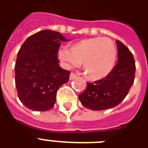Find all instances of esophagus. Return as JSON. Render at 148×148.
<instances>
[{
	"mask_svg": "<svg viewBox=\"0 0 148 148\" xmlns=\"http://www.w3.org/2000/svg\"><path fill=\"white\" fill-rule=\"evenodd\" d=\"M77 77V75L74 74V73H71L70 74V80H74V78H76Z\"/></svg>",
	"mask_w": 148,
	"mask_h": 148,
	"instance_id": "1",
	"label": "esophagus"
}]
</instances>
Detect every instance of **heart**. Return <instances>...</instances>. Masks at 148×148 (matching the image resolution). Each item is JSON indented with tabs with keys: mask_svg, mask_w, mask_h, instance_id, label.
Masks as SVG:
<instances>
[{
	"mask_svg": "<svg viewBox=\"0 0 148 148\" xmlns=\"http://www.w3.org/2000/svg\"><path fill=\"white\" fill-rule=\"evenodd\" d=\"M116 48L108 38H90L75 42L67 49H60L58 58L66 68H72L82 63L86 77L98 81L108 76L114 68Z\"/></svg>",
	"mask_w": 148,
	"mask_h": 148,
	"instance_id": "obj_1",
	"label": "heart"
}]
</instances>
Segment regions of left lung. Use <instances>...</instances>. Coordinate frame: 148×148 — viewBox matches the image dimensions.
Segmentation results:
<instances>
[{"label": "left lung", "instance_id": "left-lung-1", "mask_svg": "<svg viewBox=\"0 0 148 148\" xmlns=\"http://www.w3.org/2000/svg\"><path fill=\"white\" fill-rule=\"evenodd\" d=\"M118 60L111 73L94 83L88 82L86 90L78 95L84 107L105 110L121 104L133 85L136 65L133 55L123 42L116 40Z\"/></svg>", "mask_w": 148, "mask_h": 148}]
</instances>
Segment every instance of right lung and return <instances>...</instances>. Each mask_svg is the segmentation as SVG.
<instances>
[{
	"label": "right lung",
	"mask_w": 148,
	"mask_h": 148,
	"mask_svg": "<svg viewBox=\"0 0 148 148\" xmlns=\"http://www.w3.org/2000/svg\"><path fill=\"white\" fill-rule=\"evenodd\" d=\"M66 39L58 32L42 30L27 38L18 51L15 82L19 99L34 111L51 109L56 93L71 72L59 66L58 53Z\"/></svg>",
	"instance_id": "add662e5"
}]
</instances>
